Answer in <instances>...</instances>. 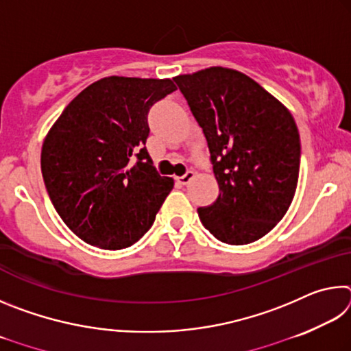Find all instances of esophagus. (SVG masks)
Wrapping results in <instances>:
<instances>
[{
	"instance_id": "34e87169",
	"label": "esophagus",
	"mask_w": 351,
	"mask_h": 351,
	"mask_svg": "<svg viewBox=\"0 0 351 351\" xmlns=\"http://www.w3.org/2000/svg\"><path fill=\"white\" fill-rule=\"evenodd\" d=\"M193 176H195V171L193 170H189V171H186V175L178 176L176 181L180 182V184H182V186H186V184H189L190 181L193 180Z\"/></svg>"
}]
</instances>
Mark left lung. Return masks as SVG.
<instances>
[{
	"instance_id": "obj_1",
	"label": "left lung",
	"mask_w": 351,
	"mask_h": 351,
	"mask_svg": "<svg viewBox=\"0 0 351 351\" xmlns=\"http://www.w3.org/2000/svg\"><path fill=\"white\" fill-rule=\"evenodd\" d=\"M203 128L219 195L199 207L219 241L247 245L280 221L294 198L299 130L291 112L251 77L207 68L173 79Z\"/></svg>"
}]
</instances>
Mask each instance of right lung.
<instances>
[{"label": "right lung", "mask_w": 351, "mask_h": 351, "mask_svg": "<svg viewBox=\"0 0 351 351\" xmlns=\"http://www.w3.org/2000/svg\"><path fill=\"white\" fill-rule=\"evenodd\" d=\"M175 90L170 79L105 77L73 99L47 133V195L88 245L116 251L152 228L173 180L158 173L147 152V116Z\"/></svg>", "instance_id": "1"}]
</instances>
